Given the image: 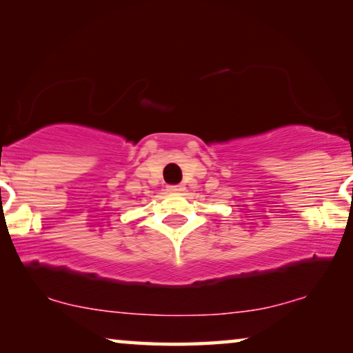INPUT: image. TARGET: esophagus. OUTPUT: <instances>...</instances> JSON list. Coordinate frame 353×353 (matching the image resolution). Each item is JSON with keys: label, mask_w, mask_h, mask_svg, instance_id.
<instances>
[{"label": "esophagus", "mask_w": 353, "mask_h": 353, "mask_svg": "<svg viewBox=\"0 0 353 353\" xmlns=\"http://www.w3.org/2000/svg\"><path fill=\"white\" fill-rule=\"evenodd\" d=\"M168 190L171 192V194H182V192H185V187L184 185H169Z\"/></svg>", "instance_id": "1"}]
</instances>
